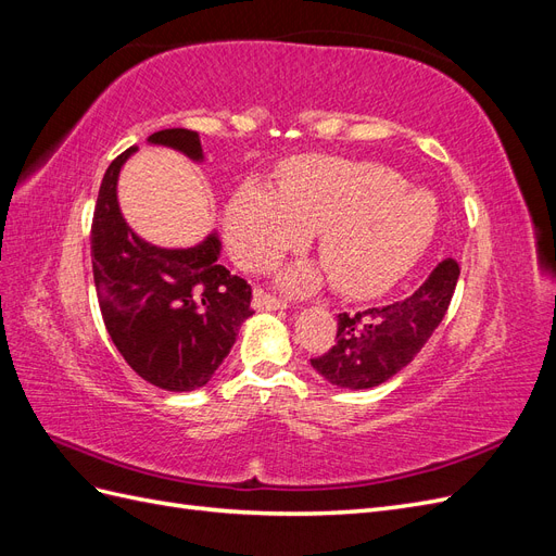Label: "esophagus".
<instances>
[{"mask_svg": "<svg viewBox=\"0 0 556 556\" xmlns=\"http://www.w3.org/2000/svg\"><path fill=\"white\" fill-rule=\"evenodd\" d=\"M252 304H255V308H260V311H280V308L288 306V301L271 294V292L257 290L255 292V301H252Z\"/></svg>", "mask_w": 556, "mask_h": 556, "instance_id": "obj_1", "label": "esophagus"}]
</instances>
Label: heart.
<instances>
[{
	"label": "heart",
	"mask_w": 556,
	"mask_h": 556,
	"mask_svg": "<svg viewBox=\"0 0 556 556\" xmlns=\"http://www.w3.org/2000/svg\"><path fill=\"white\" fill-rule=\"evenodd\" d=\"M439 208L425 190L380 164L313 157L294 164L282 192L245 185L227 208L231 252L248 268H268L319 231L317 252L336 290L368 296L390 288L422 257ZM294 288L317 282L313 268L294 271Z\"/></svg>",
	"instance_id": "heart-1"
}]
</instances>
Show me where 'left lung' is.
<instances>
[{"instance_id": "1", "label": "left lung", "mask_w": 556, "mask_h": 556, "mask_svg": "<svg viewBox=\"0 0 556 556\" xmlns=\"http://www.w3.org/2000/svg\"><path fill=\"white\" fill-rule=\"evenodd\" d=\"M457 280L459 264L447 257L410 296L359 313H339L336 343L311 359L313 368L345 390H368L390 380L439 329Z\"/></svg>"}]
</instances>
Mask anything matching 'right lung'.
<instances>
[{
	"label": "right lung",
	"mask_w": 556,
	"mask_h": 556,
	"mask_svg": "<svg viewBox=\"0 0 556 556\" xmlns=\"http://www.w3.org/2000/svg\"><path fill=\"white\" fill-rule=\"evenodd\" d=\"M201 160L199 134L162 129L148 139ZM127 148L104 174L92 217V276L106 331L125 362L166 392L204 387L255 313L248 280L217 262L215 233L188 250L150 245L121 215L115 185Z\"/></svg>",
	"instance_id": "add662e5"
}]
</instances>
